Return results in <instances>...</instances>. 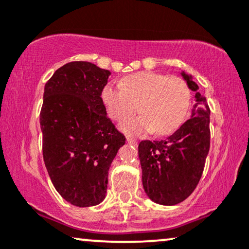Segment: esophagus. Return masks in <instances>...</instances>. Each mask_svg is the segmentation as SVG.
<instances>
[{
  "instance_id": "1",
  "label": "esophagus",
  "mask_w": 249,
  "mask_h": 249,
  "mask_svg": "<svg viewBox=\"0 0 249 249\" xmlns=\"http://www.w3.org/2000/svg\"><path fill=\"white\" fill-rule=\"evenodd\" d=\"M127 142H128L129 144L135 145V146H136V145L138 144V141L135 140V138H131V137H127Z\"/></svg>"
}]
</instances>
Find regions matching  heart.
Listing matches in <instances>:
<instances>
[{
  "mask_svg": "<svg viewBox=\"0 0 249 249\" xmlns=\"http://www.w3.org/2000/svg\"><path fill=\"white\" fill-rule=\"evenodd\" d=\"M102 97L109 118L118 124L134 115L138 106L142 115L122 125L128 135H167L185 119L191 90L182 77L146 71L128 75L120 83H109Z\"/></svg>",
  "mask_w": 249,
  "mask_h": 249,
  "instance_id": "b5f03b06",
  "label": "heart"
}]
</instances>
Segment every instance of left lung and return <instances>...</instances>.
<instances>
[{
	"label": "left lung",
	"mask_w": 249,
	"mask_h": 249,
	"mask_svg": "<svg viewBox=\"0 0 249 249\" xmlns=\"http://www.w3.org/2000/svg\"><path fill=\"white\" fill-rule=\"evenodd\" d=\"M196 91L192 117L172 136L161 141H142L138 145L143 186L151 200L173 206L185 200L198 185L211 146V109L206 97L191 76L182 73Z\"/></svg>",
	"instance_id": "8db88e82"
}]
</instances>
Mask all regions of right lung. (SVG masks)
Masks as SVG:
<instances>
[{"label": "right lung", "instance_id": "1", "mask_svg": "<svg viewBox=\"0 0 249 249\" xmlns=\"http://www.w3.org/2000/svg\"><path fill=\"white\" fill-rule=\"evenodd\" d=\"M109 75L89 61H71L44 87L40 112L43 160L58 193L76 207L104 200L109 166L125 142L102 98Z\"/></svg>", "mask_w": 249, "mask_h": 249}]
</instances>
